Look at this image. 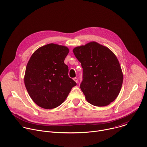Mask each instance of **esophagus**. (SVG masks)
Returning <instances> with one entry per match:
<instances>
[{
  "label": "esophagus",
  "mask_w": 147,
  "mask_h": 147,
  "mask_svg": "<svg viewBox=\"0 0 147 147\" xmlns=\"http://www.w3.org/2000/svg\"><path fill=\"white\" fill-rule=\"evenodd\" d=\"M73 80H74V81L75 82H76L77 83L78 82V78H76H76H74Z\"/></svg>",
  "instance_id": "esophagus-1"
}]
</instances>
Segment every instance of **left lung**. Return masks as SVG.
Here are the masks:
<instances>
[{"label":"left lung","instance_id":"8db88e82","mask_svg":"<svg viewBox=\"0 0 147 147\" xmlns=\"http://www.w3.org/2000/svg\"><path fill=\"white\" fill-rule=\"evenodd\" d=\"M73 53L82 67L80 88L87 100L96 107H105L117 97L123 75L116 55L96 42L76 47Z\"/></svg>","mask_w":147,"mask_h":147}]
</instances>
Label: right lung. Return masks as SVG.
I'll return each instance as SVG.
<instances>
[{
    "mask_svg": "<svg viewBox=\"0 0 147 147\" xmlns=\"http://www.w3.org/2000/svg\"><path fill=\"white\" fill-rule=\"evenodd\" d=\"M66 47L49 44L38 48L31 56L26 69L24 84L28 94L39 107L53 109L67 97L76 82L69 77L64 60Z\"/></svg>",
    "mask_w": 147,
    "mask_h": 147,
    "instance_id": "right-lung-1",
    "label": "right lung"
}]
</instances>
